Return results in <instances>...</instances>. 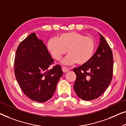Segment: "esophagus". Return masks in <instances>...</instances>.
<instances>
[{
	"label": "esophagus",
	"instance_id": "esophagus-1",
	"mask_svg": "<svg viewBox=\"0 0 126 126\" xmlns=\"http://www.w3.org/2000/svg\"><path fill=\"white\" fill-rule=\"evenodd\" d=\"M62 71H63V72H64V73H66V72H68L69 71H70V70H69L68 68H66V67H62Z\"/></svg>",
	"mask_w": 126,
	"mask_h": 126
}]
</instances>
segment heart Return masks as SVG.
Instances as JSON below:
<instances>
[{"label":"heart","mask_w":126,"mask_h":126,"mask_svg":"<svg viewBox=\"0 0 126 126\" xmlns=\"http://www.w3.org/2000/svg\"><path fill=\"white\" fill-rule=\"evenodd\" d=\"M47 48L52 57L59 61L67 52L66 57L62 61L65 65H71L77 62L83 65L91 59L95 50V42L88 36L75 31L62 33L56 39L47 42Z\"/></svg>","instance_id":"heart-1"}]
</instances>
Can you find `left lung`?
I'll return each mask as SVG.
<instances>
[{"label":"left lung","mask_w":126,"mask_h":126,"mask_svg":"<svg viewBox=\"0 0 126 126\" xmlns=\"http://www.w3.org/2000/svg\"><path fill=\"white\" fill-rule=\"evenodd\" d=\"M99 47L89 62L74 68L77 75L74 89L84 100L98 98L111 83L113 74L112 52L105 38L100 34Z\"/></svg>","instance_id":"obj_1"}]
</instances>
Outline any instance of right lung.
<instances>
[{
  "instance_id": "add662e5",
  "label": "right lung",
  "mask_w": 126,
  "mask_h": 126,
  "mask_svg": "<svg viewBox=\"0 0 126 126\" xmlns=\"http://www.w3.org/2000/svg\"><path fill=\"white\" fill-rule=\"evenodd\" d=\"M54 61L42 40L32 33L20 43L16 51L14 72L24 94L33 101L50 99L63 72L60 65L49 70Z\"/></svg>"
}]
</instances>
